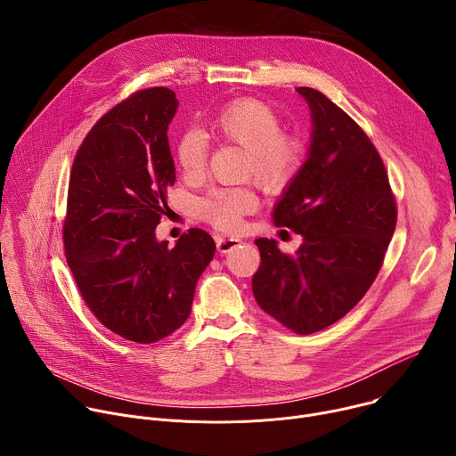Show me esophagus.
<instances>
[{"instance_id": "esophagus-1", "label": "esophagus", "mask_w": 456, "mask_h": 456, "mask_svg": "<svg viewBox=\"0 0 456 456\" xmlns=\"http://www.w3.org/2000/svg\"><path fill=\"white\" fill-rule=\"evenodd\" d=\"M241 240L240 238H216V248L220 254H227L229 250H232Z\"/></svg>"}]
</instances>
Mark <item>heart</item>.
Returning <instances> with one entry per match:
<instances>
[{
	"label": "heart",
	"mask_w": 456,
	"mask_h": 456,
	"mask_svg": "<svg viewBox=\"0 0 456 456\" xmlns=\"http://www.w3.org/2000/svg\"><path fill=\"white\" fill-rule=\"evenodd\" d=\"M220 137L250 151L248 175L269 191L285 187L297 173L305 144L296 134H285L280 113L267 102L245 97L225 104L213 120ZM176 162L185 176L204 175L209 160V139L200 129H185L176 141ZM257 206L250 187L211 191L199 204L202 220L218 231H236L243 216Z\"/></svg>",
	"instance_id": "1"
}]
</instances>
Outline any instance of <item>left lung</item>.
I'll return each instance as SVG.
<instances>
[{
	"instance_id": "left-lung-1",
	"label": "left lung",
	"mask_w": 456,
	"mask_h": 456,
	"mask_svg": "<svg viewBox=\"0 0 456 456\" xmlns=\"http://www.w3.org/2000/svg\"><path fill=\"white\" fill-rule=\"evenodd\" d=\"M312 110L310 153L274 208L303 236L296 254L257 238L252 292L285 329L308 336L345 317L375 281L397 225L395 194L364 129L327 95L301 86Z\"/></svg>"
}]
</instances>
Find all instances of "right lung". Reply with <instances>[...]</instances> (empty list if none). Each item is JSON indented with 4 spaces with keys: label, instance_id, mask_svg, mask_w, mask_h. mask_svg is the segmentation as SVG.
Masks as SVG:
<instances>
[{
    "label": "right lung",
    "instance_id": "add662e5",
    "mask_svg": "<svg viewBox=\"0 0 456 456\" xmlns=\"http://www.w3.org/2000/svg\"><path fill=\"white\" fill-rule=\"evenodd\" d=\"M176 108L175 92L155 86L106 111L76 153L62 222L64 256L86 306L141 345L182 327L216 250L202 229L175 247L155 238L175 183L167 126Z\"/></svg>",
    "mask_w": 456,
    "mask_h": 456
}]
</instances>
